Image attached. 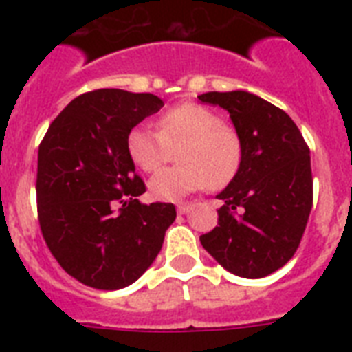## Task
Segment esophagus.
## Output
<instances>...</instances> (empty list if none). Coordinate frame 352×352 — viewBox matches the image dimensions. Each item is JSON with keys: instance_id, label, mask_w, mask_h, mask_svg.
Wrapping results in <instances>:
<instances>
[{"instance_id": "34e87169", "label": "esophagus", "mask_w": 352, "mask_h": 352, "mask_svg": "<svg viewBox=\"0 0 352 352\" xmlns=\"http://www.w3.org/2000/svg\"><path fill=\"white\" fill-rule=\"evenodd\" d=\"M177 212H179V214H188V212H190V204H179V206H177Z\"/></svg>"}]
</instances>
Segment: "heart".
Masks as SVG:
<instances>
[{"label": "heart", "mask_w": 352, "mask_h": 352, "mask_svg": "<svg viewBox=\"0 0 352 352\" xmlns=\"http://www.w3.org/2000/svg\"><path fill=\"white\" fill-rule=\"evenodd\" d=\"M160 131L135 126L127 133V153L146 173L159 171L170 160L171 148L179 149L182 166L166 170L149 181V193L160 201H179L188 193L226 186L239 170L241 140L232 127L212 109L181 104L168 109L159 120Z\"/></svg>", "instance_id": "heart-1"}]
</instances>
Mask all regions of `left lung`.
<instances>
[{
  "label": "left lung",
  "instance_id": "left-lung-1",
  "mask_svg": "<svg viewBox=\"0 0 352 352\" xmlns=\"http://www.w3.org/2000/svg\"><path fill=\"white\" fill-rule=\"evenodd\" d=\"M230 113L241 140V166L217 195L223 206L201 245L241 278H265L300 246L312 208L311 151L292 118L246 91L199 95Z\"/></svg>",
  "mask_w": 352,
  "mask_h": 352
}]
</instances>
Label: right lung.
Here are the masks:
<instances>
[{"label":"right lung","instance_id":"1","mask_svg":"<svg viewBox=\"0 0 352 352\" xmlns=\"http://www.w3.org/2000/svg\"><path fill=\"white\" fill-rule=\"evenodd\" d=\"M164 106L151 93L98 89L74 98L38 149V219L49 250L80 283L118 290L135 283L175 221L170 203L142 204L144 181L127 133Z\"/></svg>","mask_w":352,"mask_h":352}]
</instances>
